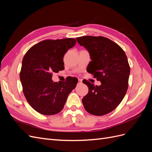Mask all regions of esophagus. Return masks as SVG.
Listing matches in <instances>:
<instances>
[{
    "instance_id": "obj_1",
    "label": "esophagus",
    "mask_w": 152,
    "mask_h": 152,
    "mask_svg": "<svg viewBox=\"0 0 152 152\" xmlns=\"http://www.w3.org/2000/svg\"><path fill=\"white\" fill-rule=\"evenodd\" d=\"M79 80V82H78V84H82V80L81 79H79V80Z\"/></svg>"
}]
</instances>
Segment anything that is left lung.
Listing matches in <instances>:
<instances>
[{
    "label": "left lung",
    "mask_w": 152,
    "mask_h": 152,
    "mask_svg": "<svg viewBox=\"0 0 152 152\" xmlns=\"http://www.w3.org/2000/svg\"><path fill=\"white\" fill-rule=\"evenodd\" d=\"M77 42L89 53V72L101 82L94 86L83 81L89 88L82 102L86 111L102 116L115 109L121 103L128 88L130 66L124 50L104 37L83 36Z\"/></svg>",
    "instance_id": "1"
}]
</instances>
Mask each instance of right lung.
<instances>
[{"label": "right lung", "mask_w": 152, "mask_h": 152, "mask_svg": "<svg viewBox=\"0 0 152 152\" xmlns=\"http://www.w3.org/2000/svg\"><path fill=\"white\" fill-rule=\"evenodd\" d=\"M75 39L45 40L32 46L22 61L20 80L23 92L35 111L51 115L60 112L78 82L75 77L55 82L53 73L64 69L63 56L75 45Z\"/></svg>", "instance_id": "add662e5"}]
</instances>
